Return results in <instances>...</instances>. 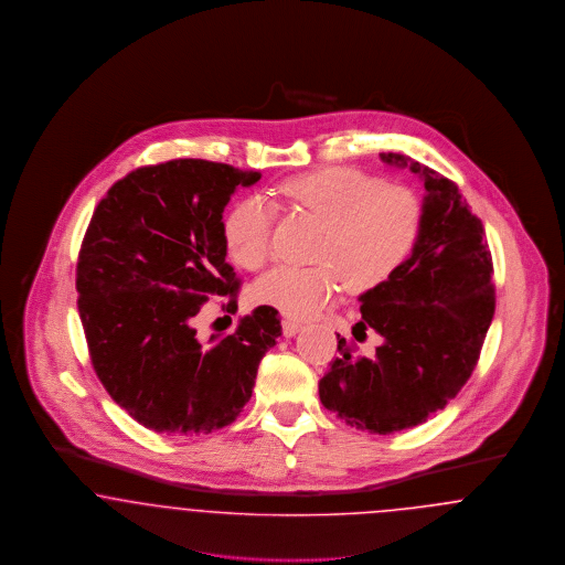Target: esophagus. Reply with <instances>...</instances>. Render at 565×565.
Masks as SVG:
<instances>
[{
  "mask_svg": "<svg viewBox=\"0 0 565 565\" xmlns=\"http://www.w3.org/2000/svg\"><path fill=\"white\" fill-rule=\"evenodd\" d=\"M281 328H284V337H295L296 332L302 330V323L296 320H284Z\"/></svg>",
  "mask_w": 565,
  "mask_h": 565,
  "instance_id": "1",
  "label": "esophagus"
}]
</instances>
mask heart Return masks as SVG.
<instances>
[{"label": "heart", "mask_w": 565, "mask_h": 565, "mask_svg": "<svg viewBox=\"0 0 565 565\" xmlns=\"http://www.w3.org/2000/svg\"><path fill=\"white\" fill-rule=\"evenodd\" d=\"M279 201L322 222L307 269L279 267L252 290L258 305L305 320L343 292H371L387 284L411 258L422 231V203L403 186L355 169L330 167L298 175L277 189ZM275 207L260 196L242 201L224 224L231 260L245 270L263 269L270 256Z\"/></svg>", "instance_id": "1"}]
</instances>
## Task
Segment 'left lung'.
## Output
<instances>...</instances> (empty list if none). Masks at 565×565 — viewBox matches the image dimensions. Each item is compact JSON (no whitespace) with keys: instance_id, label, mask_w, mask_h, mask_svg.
Wrapping results in <instances>:
<instances>
[{"instance_id":"left-lung-1","label":"left lung","mask_w":565,"mask_h":565,"mask_svg":"<svg viewBox=\"0 0 565 565\" xmlns=\"http://www.w3.org/2000/svg\"><path fill=\"white\" fill-rule=\"evenodd\" d=\"M379 157L424 182L422 231L403 269L358 296L362 320L353 337L362 341L373 328L381 337L375 355H355L337 337L339 358L320 379V401L358 430L394 434L456 398L477 366L495 296L483 224L456 184L404 154Z\"/></svg>"}]
</instances>
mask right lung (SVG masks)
<instances>
[{
  "instance_id": "add662e5",
  "label": "right lung",
  "mask_w": 565,
  "mask_h": 565,
  "mask_svg": "<svg viewBox=\"0 0 565 565\" xmlns=\"http://www.w3.org/2000/svg\"><path fill=\"white\" fill-rule=\"evenodd\" d=\"M260 180L224 162L178 159L135 169L99 201L78 256V311L111 401L159 434H210L249 403L263 355L281 337L267 305L203 343L194 318L239 281L222 212Z\"/></svg>"
}]
</instances>
